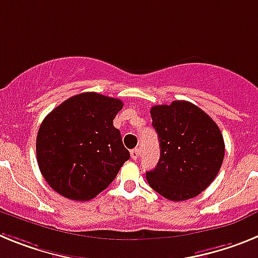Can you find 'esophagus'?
Listing matches in <instances>:
<instances>
[{"instance_id":"esophagus-1","label":"esophagus","mask_w":258,"mask_h":258,"mask_svg":"<svg viewBox=\"0 0 258 258\" xmlns=\"http://www.w3.org/2000/svg\"><path fill=\"white\" fill-rule=\"evenodd\" d=\"M131 155H132V159H133V160H138V159H140V155H141L140 149H134V150H132V151H131Z\"/></svg>"}]
</instances>
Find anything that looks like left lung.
<instances>
[{
	"mask_svg": "<svg viewBox=\"0 0 258 258\" xmlns=\"http://www.w3.org/2000/svg\"><path fill=\"white\" fill-rule=\"evenodd\" d=\"M160 142V159L146 173L149 184L165 199L183 202L198 197L213 182L225 156L217 124L203 109L186 101L151 108Z\"/></svg>",
	"mask_w": 258,
	"mask_h": 258,
	"instance_id": "left-lung-1",
	"label": "left lung"
}]
</instances>
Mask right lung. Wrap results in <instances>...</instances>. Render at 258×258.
<instances>
[{
	"label": "right lung",
	"mask_w": 258,
	"mask_h": 258,
	"mask_svg": "<svg viewBox=\"0 0 258 258\" xmlns=\"http://www.w3.org/2000/svg\"><path fill=\"white\" fill-rule=\"evenodd\" d=\"M122 102L98 93L68 98L44 118L37 163L50 187L77 202L95 198L115 179L131 154L113 118Z\"/></svg>",
	"instance_id": "add662e5"
}]
</instances>
